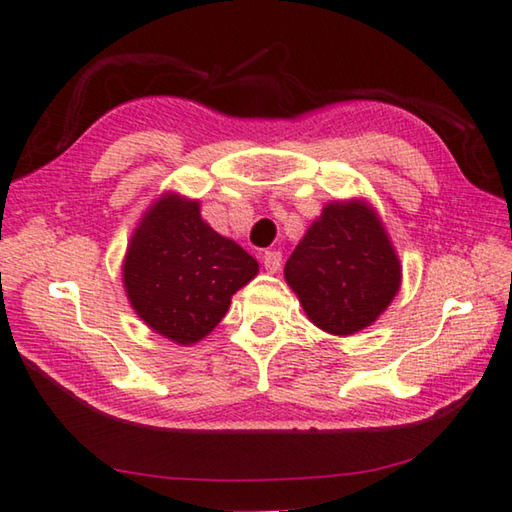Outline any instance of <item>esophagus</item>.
<instances>
[{"label":"esophagus","instance_id":"obj_1","mask_svg":"<svg viewBox=\"0 0 512 512\" xmlns=\"http://www.w3.org/2000/svg\"><path fill=\"white\" fill-rule=\"evenodd\" d=\"M262 259L268 273H277L279 266H282V253H277V250H266Z\"/></svg>","mask_w":512,"mask_h":512}]
</instances>
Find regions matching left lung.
<instances>
[{"label":"left lung","instance_id":"8db88e82","mask_svg":"<svg viewBox=\"0 0 512 512\" xmlns=\"http://www.w3.org/2000/svg\"><path fill=\"white\" fill-rule=\"evenodd\" d=\"M306 317L328 335L375 324L402 286V264L382 217L364 197L333 199L284 266Z\"/></svg>","mask_w":512,"mask_h":512}]
</instances>
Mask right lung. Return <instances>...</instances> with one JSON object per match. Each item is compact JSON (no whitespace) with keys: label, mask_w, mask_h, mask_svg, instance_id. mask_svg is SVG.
Returning <instances> with one entry per match:
<instances>
[{"label":"right lung","mask_w":512,"mask_h":512,"mask_svg":"<svg viewBox=\"0 0 512 512\" xmlns=\"http://www.w3.org/2000/svg\"><path fill=\"white\" fill-rule=\"evenodd\" d=\"M257 273L255 257L204 222L199 199L173 190L146 208L122 262L137 317L179 346L202 342Z\"/></svg>","instance_id":"add662e5"}]
</instances>
